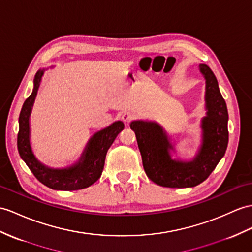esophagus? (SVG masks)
Listing matches in <instances>:
<instances>
[{
	"instance_id": "obj_1",
	"label": "esophagus",
	"mask_w": 252,
	"mask_h": 252,
	"mask_svg": "<svg viewBox=\"0 0 252 252\" xmlns=\"http://www.w3.org/2000/svg\"><path fill=\"white\" fill-rule=\"evenodd\" d=\"M132 118H133V115L130 112H124L122 114V120L124 121L126 124H128V123L132 120Z\"/></svg>"
}]
</instances>
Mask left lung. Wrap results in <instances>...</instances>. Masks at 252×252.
<instances>
[{"label":"left lung","instance_id":"obj_1","mask_svg":"<svg viewBox=\"0 0 252 252\" xmlns=\"http://www.w3.org/2000/svg\"><path fill=\"white\" fill-rule=\"evenodd\" d=\"M205 79V116L201 120V144L190 160L173 158L175 144L154 121L136 120L130 128L136 133L143 168L155 184L169 188H188L204 182L224 156L228 146V109L210 67L199 65Z\"/></svg>","mask_w":252,"mask_h":252}]
</instances>
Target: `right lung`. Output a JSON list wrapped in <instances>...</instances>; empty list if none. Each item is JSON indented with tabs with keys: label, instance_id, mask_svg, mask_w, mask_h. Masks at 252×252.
I'll list each match as a JSON object with an SVG mask.
<instances>
[{
	"label": "right lung",
	"instance_id": "right-lung-1",
	"mask_svg": "<svg viewBox=\"0 0 252 252\" xmlns=\"http://www.w3.org/2000/svg\"><path fill=\"white\" fill-rule=\"evenodd\" d=\"M47 69H39L34 78L32 94L24 101L19 115V133H18V151L22 160L40 183L54 190H79L87 188L99 179L105 165L106 155L109 147L118 134L124 129V123L116 121L103 129L92 136L81 156L77 161L65 168H51L42 163L35 156L31 145L30 116L32 113L35 98L41 82V78Z\"/></svg>",
	"mask_w": 252,
	"mask_h": 252
}]
</instances>
